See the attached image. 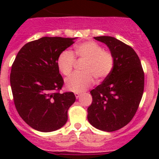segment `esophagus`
Masks as SVG:
<instances>
[{
  "mask_svg": "<svg viewBox=\"0 0 159 159\" xmlns=\"http://www.w3.org/2000/svg\"><path fill=\"white\" fill-rule=\"evenodd\" d=\"M75 98H76V99H78L79 97H80V93H79V92H75Z\"/></svg>",
  "mask_w": 159,
  "mask_h": 159,
  "instance_id": "obj_1",
  "label": "esophagus"
}]
</instances>
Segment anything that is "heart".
I'll return each instance as SVG.
<instances>
[{
	"instance_id": "b5f03b06",
	"label": "heart",
	"mask_w": 159,
	"mask_h": 159,
	"mask_svg": "<svg viewBox=\"0 0 159 159\" xmlns=\"http://www.w3.org/2000/svg\"><path fill=\"white\" fill-rule=\"evenodd\" d=\"M85 60L81 69L84 72H75L65 80L66 88L75 92H82L92 86L94 78L101 81L111 73L115 58L110 51L94 41H85L75 46L74 52L64 50L59 54L57 64L59 71L68 75L75 64V57Z\"/></svg>"
}]
</instances>
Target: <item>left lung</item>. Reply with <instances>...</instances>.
Masks as SVG:
<instances>
[{"instance_id":"left-lung-1","label":"left lung","mask_w":159,"mask_h":159,"mask_svg":"<svg viewBox=\"0 0 159 159\" xmlns=\"http://www.w3.org/2000/svg\"><path fill=\"white\" fill-rule=\"evenodd\" d=\"M115 58L111 73L90 93L88 119L95 128L111 132L128 124L137 111L144 90V71L130 46L111 36H96Z\"/></svg>"}]
</instances>
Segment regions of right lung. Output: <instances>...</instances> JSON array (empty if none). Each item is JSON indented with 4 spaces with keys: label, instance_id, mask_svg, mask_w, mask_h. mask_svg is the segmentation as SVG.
I'll return each mask as SVG.
<instances>
[{
    "label": "right lung",
    "instance_id": "right-lung-1",
    "mask_svg": "<svg viewBox=\"0 0 159 159\" xmlns=\"http://www.w3.org/2000/svg\"><path fill=\"white\" fill-rule=\"evenodd\" d=\"M75 39L45 36L29 42L12 64L10 84L14 104L21 119L35 130L54 131L67 122V111L75 96L71 92H60L64 80L57 59Z\"/></svg>",
    "mask_w": 159,
    "mask_h": 159
}]
</instances>
